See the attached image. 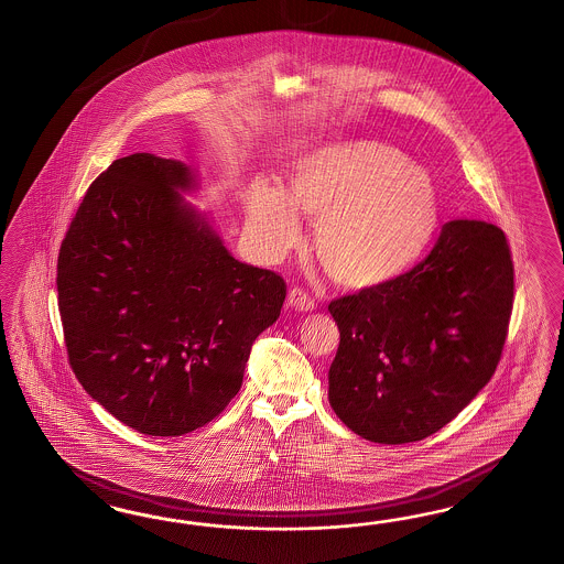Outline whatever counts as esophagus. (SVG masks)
Wrapping results in <instances>:
<instances>
[{"instance_id": "1", "label": "esophagus", "mask_w": 564, "mask_h": 564, "mask_svg": "<svg viewBox=\"0 0 564 564\" xmlns=\"http://www.w3.org/2000/svg\"><path fill=\"white\" fill-rule=\"evenodd\" d=\"M288 303L295 310H302V312H312L316 307V300L302 288H293L289 291Z\"/></svg>"}]
</instances>
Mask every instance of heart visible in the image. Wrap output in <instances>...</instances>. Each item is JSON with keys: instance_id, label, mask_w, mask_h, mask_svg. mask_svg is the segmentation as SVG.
I'll return each mask as SVG.
<instances>
[{"instance_id": "b5f03b06", "label": "heart", "mask_w": 564, "mask_h": 564, "mask_svg": "<svg viewBox=\"0 0 564 564\" xmlns=\"http://www.w3.org/2000/svg\"><path fill=\"white\" fill-rule=\"evenodd\" d=\"M317 221L324 269L346 288L384 285L410 271L438 224V189L422 166L371 140L338 142L305 156L283 192L257 181L248 209L275 250L297 240L302 220Z\"/></svg>"}]
</instances>
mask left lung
I'll return each mask as SVG.
<instances>
[{"label": "left lung", "instance_id": "1", "mask_svg": "<svg viewBox=\"0 0 564 564\" xmlns=\"http://www.w3.org/2000/svg\"><path fill=\"white\" fill-rule=\"evenodd\" d=\"M513 307L501 228L446 221L424 261L328 305L340 330L332 410L379 444L417 442L465 410L494 377Z\"/></svg>", "mask_w": 564, "mask_h": 564}]
</instances>
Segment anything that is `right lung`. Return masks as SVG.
Returning <instances> with one entry per match:
<instances>
[{
	"instance_id": "add662e5",
	"label": "right lung",
	"mask_w": 564,
	"mask_h": 564,
	"mask_svg": "<svg viewBox=\"0 0 564 564\" xmlns=\"http://www.w3.org/2000/svg\"><path fill=\"white\" fill-rule=\"evenodd\" d=\"M189 187L180 161H113L85 193L56 262L70 369L149 436L187 434L226 410L288 293L275 271L234 259L183 204L177 189Z\"/></svg>"
}]
</instances>
